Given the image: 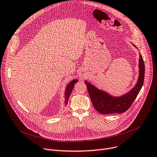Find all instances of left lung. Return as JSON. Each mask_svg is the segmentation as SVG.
Returning a JSON list of instances; mask_svg holds the SVG:
<instances>
[{"label": "left lung", "mask_w": 157, "mask_h": 157, "mask_svg": "<svg viewBox=\"0 0 157 157\" xmlns=\"http://www.w3.org/2000/svg\"><path fill=\"white\" fill-rule=\"evenodd\" d=\"M133 46L138 50L135 44ZM145 67L143 56L139 53V77L137 83L130 90L121 96L112 95L102 89H99L93 85L90 82L85 80L89 95L92 101L93 107L99 113L110 114L114 113L121 114L127 110L136 100L143 87L144 79Z\"/></svg>", "instance_id": "obj_1"}]
</instances>
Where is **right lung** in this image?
I'll use <instances>...</instances> for the list:
<instances>
[{"mask_svg":"<svg viewBox=\"0 0 157 157\" xmlns=\"http://www.w3.org/2000/svg\"><path fill=\"white\" fill-rule=\"evenodd\" d=\"M78 81V80L77 79H73V80L70 81L68 84H67L66 89H65V91H64V105H65V106L67 105V104H68L70 96L72 92L74 86L77 82Z\"/></svg>","mask_w":157,"mask_h":157,"instance_id":"obj_1","label":"right lung"}]
</instances>
